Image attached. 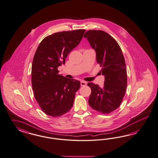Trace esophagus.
<instances>
[{"instance_id": "34e87169", "label": "esophagus", "mask_w": 158, "mask_h": 158, "mask_svg": "<svg viewBox=\"0 0 158 158\" xmlns=\"http://www.w3.org/2000/svg\"><path fill=\"white\" fill-rule=\"evenodd\" d=\"M81 86H85L87 85V82L85 81H81Z\"/></svg>"}]
</instances>
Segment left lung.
Listing matches in <instances>:
<instances>
[{"label":"left lung","mask_w":158,"mask_h":158,"mask_svg":"<svg viewBox=\"0 0 158 158\" xmlns=\"http://www.w3.org/2000/svg\"><path fill=\"white\" fill-rule=\"evenodd\" d=\"M84 38L96 51L97 62L102 67L101 72L105 77L102 88L88 83L91 90L89 104L96 111L110 114L119 106L127 87V71L122 51L115 39L103 31H88Z\"/></svg>","instance_id":"obj_1"}]
</instances>
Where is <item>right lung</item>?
Listing matches in <instances>:
<instances>
[{
    "label": "right lung",
    "mask_w": 158,
    "mask_h": 158,
    "mask_svg": "<svg viewBox=\"0 0 158 158\" xmlns=\"http://www.w3.org/2000/svg\"><path fill=\"white\" fill-rule=\"evenodd\" d=\"M85 29L63 31L49 35L39 45L32 61L31 81L34 96L43 112L53 117L71 109L79 81L59 75L58 67L81 41Z\"/></svg>",
    "instance_id": "1"
}]
</instances>
